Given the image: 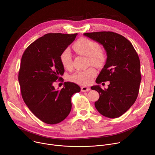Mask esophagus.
Returning a JSON list of instances; mask_svg holds the SVG:
<instances>
[{
	"label": "esophagus",
	"mask_w": 155,
	"mask_h": 155,
	"mask_svg": "<svg viewBox=\"0 0 155 155\" xmlns=\"http://www.w3.org/2000/svg\"><path fill=\"white\" fill-rule=\"evenodd\" d=\"M90 90V88H88L86 87H81V91L82 92H86V91H88Z\"/></svg>",
	"instance_id": "obj_1"
}]
</instances>
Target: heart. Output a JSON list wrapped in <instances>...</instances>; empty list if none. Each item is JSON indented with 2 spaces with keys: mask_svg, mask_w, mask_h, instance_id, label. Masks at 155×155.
I'll list each match as a JSON object with an SVG mask.
<instances>
[{
  "mask_svg": "<svg viewBox=\"0 0 155 155\" xmlns=\"http://www.w3.org/2000/svg\"><path fill=\"white\" fill-rule=\"evenodd\" d=\"M74 50L80 55L88 57L90 64L100 67L105 61V55L100 49L97 42L85 38L78 39L73 45ZM60 59L62 65L66 69L72 67V58L71 52L65 49L61 53ZM96 71L94 68H89L85 70H78L70 77V81L80 85H88L96 76Z\"/></svg>",
  "mask_w": 155,
  "mask_h": 155,
  "instance_id": "heart-1",
  "label": "heart"
}]
</instances>
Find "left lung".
Wrapping results in <instances>:
<instances>
[{"label": "left lung", "instance_id": "obj_1", "mask_svg": "<svg viewBox=\"0 0 155 155\" xmlns=\"http://www.w3.org/2000/svg\"><path fill=\"white\" fill-rule=\"evenodd\" d=\"M83 35L101 44L107 56L96 82L110 81V84L105 90L100 85L91 87L100 94L94 106L106 117H119L134 104L138 94L142 80L138 55L130 42L116 33L99 31Z\"/></svg>", "mask_w": 155, "mask_h": 155}]
</instances>
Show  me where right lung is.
Masks as SVG:
<instances>
[{
    "instance_id": "obj_1",
    "label": "right lung",
    "mask_w": 155,
    "mask_h": 155,
    "mask_svg": "<svg viewBox=\"0 0 155 155\" xmlns=\"http://www.w3.org/2000/svg\"><path fill=\"white\" fill-rule=\"evenodd\" d=\"M77 33H48L32 43L24 51L18 72L23 100L39 119L48 124L64 120L72 109L71 97L80 91L72 82L61 90L54 83L61 80L64 68L60 55L75 40Z\"/></svg>"
}]
</instances>
